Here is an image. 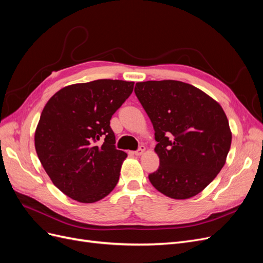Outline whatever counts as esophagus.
<instances>
[{"label": "esophagus", "instance_id": "1", "mask_svg": "<svg viewBox=\"0 0 263 263\" xmlns=\"http://www.w3.org/2000/svg\"><path fill=\"white\" fill-rule=\"evenodd\" d=\"M145 150H146V147L145 146H140L139 148H138V150H136V151H135V156H141L142 154H144L145 153Z\"/></svg>", "mask_w": 263, "mask_h": 263}]
</instances>
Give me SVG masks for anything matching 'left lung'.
Here are the masks:
<instances>
[{"instance_id":"8db88e82","label":"left lung","mask_w":263,"mask_h":263,"mask_svg":"<svg viewBox=\"0 0 263 263\" xmlns=\"http://www.w3.org/2000/svg\"><path fill=\"white\" fill-rule=\"evenodd\" d=\"M135 93L146 110L160 159L149 181L174 200L195 196L226 162L232 132L224 109L197 87L176 80L138 82Z\"/></svg>"}]
</instances>
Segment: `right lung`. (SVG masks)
Instances as JSON below:
<instances>
[{"instance_id":"add662e5","label":"right lung","mask_w":263,"mask_h":263,"mask_svg":"<svg viewBox=\"0 0 263 263\" xmlns=\"http://www.w3.org/2000/svg\"><path fill=\"white\" fill-rule=\"evenodd\" d=\"M133 89L134 82L109 79L77 83L45 105L36 153L53 184L72 200L98 202L116 186L127 154L116 149L109 121Z\"/></svg>"}]
</instances>
